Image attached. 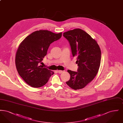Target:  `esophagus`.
<instances>
[{
  "label": "esophagus",
  "mask_w": 123,
  "mask_h": 123,
  "mask_svg": "<svg viewBox=\"0 0 123 123\" xmlns=\"http://www.w3.org/2000/svg\"><path fill=\"white\" fill-rule=\"evenodd\" d=\"M57 71H58V72L59 73V74H61V73H62V72H63V71L61 70H57Z\"/></svg>",
  "instance_id": "esophagus-1"
}]
</instances>
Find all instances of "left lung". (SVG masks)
Listing matches in <instances>:
<instances>
[{
    "instance_id": "8db88e82",
    "label": "left lung",
    "mask_w": 123,
    "mask_h": 123,
    "mask_svg": "<svg viewBox=\"0 0 123 123\" xmlns=\"http://www.w3.org/2000/svg\"><path fill=\"white\" fill-rule=\"evenodd\" d=\"M63 36L69 41L73 57L77 58V71L68 70L70 80L66 82L70 88H84L96 76L101 60V51L96 41L84 30L76 29L67 31Z\"/></svg>"
}]
</instances>
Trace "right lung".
<instances>
[{
    "mask_svg": "<svg viewBox=\"0 0 123 123\" xmlns=\"http://www.w3.org/2000/svg\"><path fill=\"white\" fill-rule=\"evenodd\" d=\"M61 36L62 33L40 30L26 37L19 46L15 58L16 68L20 76L32 87L44 86L54 74L40 63L47 55L50 44Z\"/></svg>",
    "mask_w": 123,
    "mask_h": 123,
    "instance_id": "right-lung-1",
    "label": "right lung"
}]
</instances>
